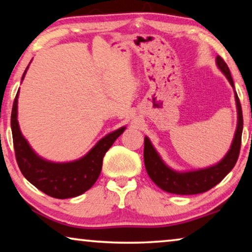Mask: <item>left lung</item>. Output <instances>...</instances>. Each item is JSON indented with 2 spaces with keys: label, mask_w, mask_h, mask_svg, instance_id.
Listing matches in <instances>:
<instances>
[{
  "label": "left lung",
  "mask_w": 252,
  "mask_h": 252,
  "mask_svg": "<svg viewBox=\"0 0 252 252\" xmlns=\"http://www.w3.org/2000/svg\"><path fill=\"white\" fill-rule=\"evenodd\" d=\"M216 65L220 71L226 76L232 88L234 89V83L232 80L231 72L225 62L220 56L216 57ZM235 103L238 111V124L235 134L232 141L231 148L227 151L222 160L214 165L207 166L204 169L192 170V171H176L166 165L162 160L160 154L154 149L152 143L148 136L144 138V163L148 175L158 187L162 190L176 195H196L202 193L218 185L223 180V178L229 173L235 165L239 158L240 148H241V137L243 129L242 109L237 92L234 91Z\"/></svg>",
  "instance_id": "left-lung-1"
}]
</instances>
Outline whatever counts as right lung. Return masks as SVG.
Listing matches in <instances>:
<instances>
[{
    "mask_svg": "<svg viewBox=\"0 0 252 252\" xmlns=\"http://www.w3.org/2000/svg\"><path fill=\"white\" fill-rule=\"evenodd\" d=\"M28 67L23 73L21 81ZM18 96L19 90L11 114V129L15 158L22 175L34 187L54 198H72L89 190L101 172L104 154L124 133L126 127H121L106 135L79 160L63 163L52 162L38 156L22 135L18 123Z\"/></svg>",
    "mask_w": 252,
    "mask_h": 252,
    "instance_id": "obj_1",
    "label": "right lung"
}]
</instances>
